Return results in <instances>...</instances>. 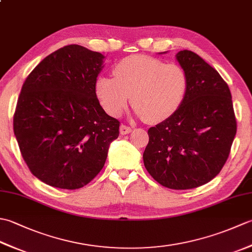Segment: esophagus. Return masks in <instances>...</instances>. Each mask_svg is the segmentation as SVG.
<instances>
[{"label": "esophagus", "instance_id": "obj_1", "mask_svg": "<svg viewBox=\"0 0 252 252\" xmlns=\"http://www.w3.org/2000/svg\"><path fill=\"white\" fill-rule=\"evenodd\" d=\"M131 132H132V127L127 126H125V125H122V126H120V133H121L122 135L129 134V133H131Z\"/></svg>", "mask_w": 252, "mask_h": 252}]
</instances>
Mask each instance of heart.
Returning <instances> with one entry per match:
<instances>
[{"label": "heart", "instance_id": "obj_1", "mask_svg": "<svg viewBox=\"0 0 252 252\" xmlns=\"http://www.w3.org/2000/svg\"><path fill=\"white\" fill-rule=\"evenodd\" d=\"M115 78L99 76L95 91L111 117H119L131 96L135 112L148 123H158L175 114L184 101L189 77L178 63L146 55H132L114 67Z\"/></svg>", "mask_w": 252, "mask_h": 252}]
</instances>
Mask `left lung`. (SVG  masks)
Listing matches in <instances>:
<instances>
[{"label":"left lung","mask_w":252,"mask_h":252,"mask_svg":"<svg viewBox=\"0 0 252 252\" xmlns=\"http://www.w3.org/2000/svg\"><path fill=\"white\" fill-rule=\"evenodd\" d=\"M176 61L189 77L186 96L175 114L148 130L143 160L159 184L190 189L220 173L237 125L231 91L216 69L187 50Z\"/></svg>","instance_id":"left-lung-1"}]
</instances>
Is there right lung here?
<instances>
[{"label":"right lung","instance_id":"right-lung-1","mask_svg":"<svg viewBox=\"0 0 252 252\" xmlns=\"http://www.w3.org/2000/svg\"><path fill=\"white\" fill-rule=\"evenodd\" d=\"M105 56L71 44L46 56L26 79L14 133L31 173L43 183L77 189L103 169L120 122L96 97Z\"/></svg>","mask_w":252,"mask_h":252}]
</instances>
